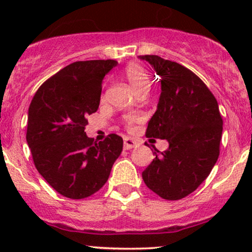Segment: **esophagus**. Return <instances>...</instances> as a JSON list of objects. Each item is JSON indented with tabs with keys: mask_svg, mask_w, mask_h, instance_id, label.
<instances>
[{
	"mask_svg": "<svg viewBox=\"0 0 252 252\" xmlns=\"http://www.w3.org/2000/svg\"><path fill=\"white\" fill-rule=\"evenodd\" d=\"M137 146V142H136L135 140H132V138L130 137H126L124 138V149H132L135 148V147Z\"/></svg>",
	"mask_w": 252,
	"mask_h": 252,
	"instance_id": "obj_1",
	"label": "esophagus"
}]
</instances>
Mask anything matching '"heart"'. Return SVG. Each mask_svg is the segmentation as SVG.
<instances>
[{"label":"heart","mask_w":252,"mask_h":252,"mask_svg":"<svg viewBox=\"0 0 252 252\" xmlns=\"http://www.w3.org/2000/svg\"><path fill=\"white\" fill-rule=\"evenodd\" d=\"M124 76H126V80H128L130 85L134 91L137 94L141 90L149 89L150 82H149V76L147 73V71L144 70L140 63H131L126 66V71H124ZM135 118H131L129 120V124L131 126L132 123L135 122Z\"/></svg>","instance_id":"obj_1"}]
</instances>
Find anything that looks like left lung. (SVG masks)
<instances>
[{
    "mask_svg": "<svg viewBox=\"0 0 252 252\" xmlns=\"http://www.w3.org/2000/svg\"><path fill=\"white\" fill-rule=\"evenodd\" d=\"M161 78L158 109L147 137L167 140L142 172L147 187L167 200L185 198L200 186L219 156L222 120L217 99L205 83L180 63L158 56H140Z\"/></svg>",
    "mask_w": 252,
    "mask_h": 252,
    "instance_id": "left-lung-1",
    "label": "left lung"
}]
</instances>
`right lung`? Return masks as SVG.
Instances as JSON below:
<instances>
[{
  "label": "right lung",
  "instance_id": "obj_1",
  "mask_svg": "<svg viewBox=\"0 0 252 252\" xmlns=\"http://www.w3.org/2000/svg\"><path fill=\"white\" fill-rule=\"evenodd\" d=\"M116 60L72 63L37 89L28 109L27 143L37 172L58 193L84 199L108 181L123 140L88 137L86 117L98 110L102 83Z\"/></svg>",
  "mask_w": 252,
  "mask_h": 252
}]
</instances>
